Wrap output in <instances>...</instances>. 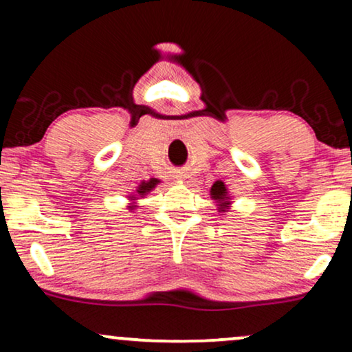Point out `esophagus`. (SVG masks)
Wrapping results in <instances>:
<instances>
[{
  "label": "esophagus",
  "instance_id": "obj_1",
  "mask_svg": "<svg viewBox=\"0 0 352 352\" xmlns=\"http://www.w3.org/2000/svg\"><path fill=\"white\" fill-rule=\"evenodd\" d=\"M184 177H186V175H182V173H181V175H176L177 181H184Z\"/></svg>",
  "mask_w": 352,
  "mask_h": 352
}]
</instances>
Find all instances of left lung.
I'll list each match as a JSON object with an SVG mask.
<instances>
[{"instance_id": "left-lung-1", "label": "left lung", "mask_w": 352, "mask_h": 352, "mask_svg": "<svg viewBox=\"0 0 352 352\" xmlns=\"http://www.w3.org/2000/svg\"><path fill=\"white\" fill-rule=\"evenodd\" d=\"M211 199L216 201V206H218L219 213H226L232 205V200H230L229 190L223 181H216L210 189Z\"/></svg>"}]
</instances>
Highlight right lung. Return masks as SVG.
I'll return each mask as SVG.
<instances>
[{
    "label": "right lung",
    "instance_id": "obj_1",
    "mask_svg": "<svg viewBox=\"0 0 352 352\" xmlns=\"http://www.w3.org/2000/svg\"><path fill=\"white\" fill-rule=\"evenodd\" d=\"M157 184H160V181H158L157 177H151V179H148V181H142L141 184H139V186L136 187V192H134V194H131V195L128 197V200H129L128 210L138 208L136 201H138L139 199H144V197H146V195L148 194V192H152L153 189H155Z\"/></svg>",
    "mask_w": 352,
    "mask_h": 352
}]
</instances>
